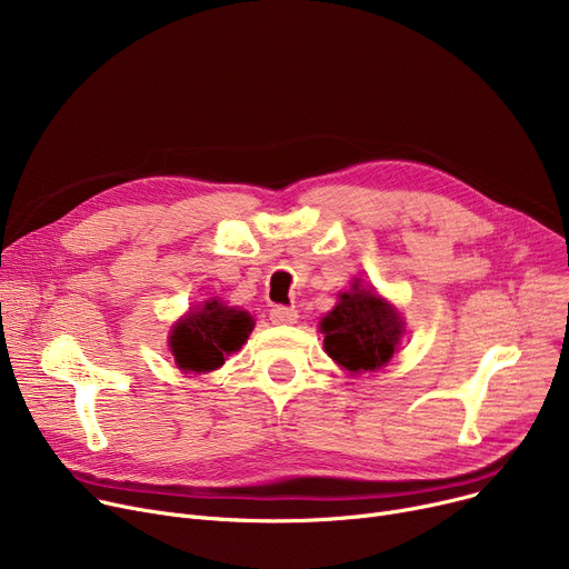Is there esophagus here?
<instances>
[{
  "label": "esophagus",
  "mask_w": 569,
  "mask_h": 569,
  "mask_svg": "<svg viewBox=\"0 0 569 569\" xmlns=\"http://www.w3.org/2000/svg\"><path fill=\"white\" fill-rule=\"evenodd\" d=\"M297 311L290 309V307H274L272 311H269V320H272L274 325H292L297 322Z\"/></svg>",
  "instance_id": "esophagus-1"
}]
</instances>
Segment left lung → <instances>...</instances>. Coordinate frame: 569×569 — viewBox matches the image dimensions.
<instances>
[{
	"mask_svg": "<svg viewBox=\"0 0 569 569\" xmlns=\"http://www.w3.org/2000/svg\"><path fill=\"white\" fill-rule=\"evenodd\" d=\"M399 313L373 292L352 286L320 322L325 350L348 371H376L392 360L401 339Z\"/></svg>",
	"mask_w": 569,
	"mask_h": 569,
	"instance_id": "left-lung-1",
	"label": "left lung"
}]
</instances>
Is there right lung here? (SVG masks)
I'll return each instance as SVG.
<instances>
[{
	"label": "right lung",
	"instance_id": "right-lung-1",
	"mask_svg": "<svg viewBox=\"0 0 569 569\" xmlns=\"http://www.w3.org/2000/svg\"><path fill=\"white\" fill-rule=\"evenodd\" d=\"M251 330L253 318L247 311L228 309L212 300L174 325L170 350L182 371H214L223 365L226 355L242 348Z\"/></svg>",
	"mask_w": 569,
	"mask_h": 569
}]
</instances>
